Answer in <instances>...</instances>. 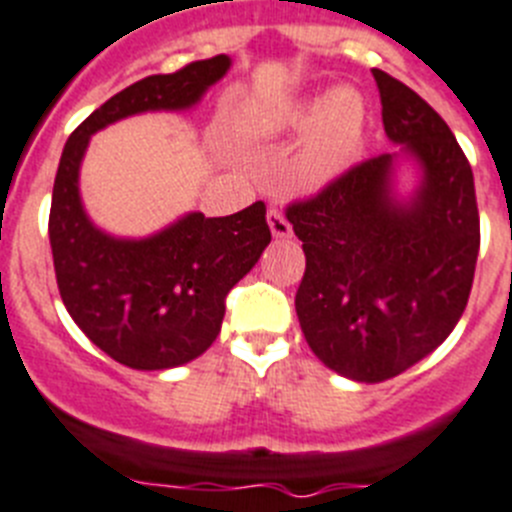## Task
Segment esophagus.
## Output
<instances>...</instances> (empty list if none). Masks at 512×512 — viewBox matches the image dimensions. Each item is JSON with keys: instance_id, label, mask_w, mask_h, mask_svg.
Returning a JSON list of instances; mask_svg holds the SVG:
<instances>
[{"instance_id": "1", "label": "esophagus", "mask_w": 512, "mask_h": 512, "mask_svg": "<svg viewBox=\"0 0 512 512\" xmlns=\"http://www.w3.org/2000/svg\"><path fill=\"white\" fill-rule=\"evenodd\" d=\"M268 226L270 234H273L275 239L291 237V224H288V219L283 216V211H278V208H270L268 211Z\"/></svg>"}]
</instances>
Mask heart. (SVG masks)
Here are the masks:
<instances>
[{
  "label": "heart",
  "mask_w": 512,
  "mask_h": 512,
  "mask_svg": "<svg viewBox=\"0 0 512 512\" xmlns=\"http://www.w3.org/2000/svg\"><path fill=\"white\" fill-rule=\"evenodd\" d=\"M304 131L293 177L304 188H322L348 170L366 133V102L353 87H335L317 97L252 102L239 113L237 133L247 141H268Z\"/></svg>",
  "instance_id": "heart-1"
}]
</instances>
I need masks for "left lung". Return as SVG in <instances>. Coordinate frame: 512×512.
<instances>
[{
    "mask_svg": "<svg viewBox=\"0 0 512 512\" xmlns=\"http://www.w3.org/2000/svg\"><path fill=\"white\" fill-rule=\"evenodd\" d=\"M373 79L399 149L286 213L306 255L301 332L324 366L361 384L399 376L451 335L479 255L474 175L459 141L407 84L381 69Z\"/></svg>",
    "mask_w": 512,
    "mask_h": 512,
    "instance_id": "obj_1",
    "label": "left lung"
}]
</instances>
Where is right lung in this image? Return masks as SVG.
Wrapping results in <instances>:
<instances>
[{
	"mask_svg": "<svg viewBox=\"0 0 512 512\" xmlns=\"http://www.w3.org/2000/svg\"><path fill=\"white\" fill-rule=\"evenodd\" d=\"M226 53L154 74L110 97L71 133L53 182V268L79 330L113 361L167 371L206 353L224 322V299L270 244L265 203L231 216H177L146 237H115L90 219L79 172L92 136L141 113H185L226 77Z\"/></svg>",
	"mask_w": 512,
	"mask_h": 512,
	"instance_id": "obj_1",
	"label": "right lung"
}]
</instances>
